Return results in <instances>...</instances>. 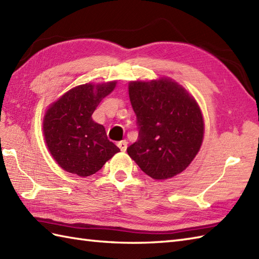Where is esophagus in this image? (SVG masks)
Listing matches in <instances>:
<instances>
[{"instance_id":"obj_1","label":"esophagus","mask_w":259,"mask_h":259,"mask_svg":"<svg viewBox=\"0 0 259 259\" xmlns=\"http://www.w3.org/2000/svg\"><path fill=\"white\" fill-rule=\"evenodd\" d=\"M118 147L120 148L121 151H125L126 147H128V142H126V140H121L118 142Z\"/></svg>"}]
</instances>
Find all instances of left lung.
Segmentation results:
<instances>
[{
    "instance_id": "left-lung-1",
    "label": "left lung",
    "mask_w": 259,
    "mask_h": 259,
    "mask_svg": "<svg viewBox=\"0 0 259 259\" xmlns=\"http://www.w3.org/2000/svg\"><path fill=\"white\" fill-rule=\"evenodd\" d=\"M129 97L139 135L126 148L128 155L153 179L183 172L203 138L202 114L195 99L167 78L130 82Z\"/></svg>"
}]
</instances>
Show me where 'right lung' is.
<instances>
[{
	"mask_svg": "<svg viewBox=\"0 0 259 259\" xmlns=\"http://www.w3.org/2000/svg\"><path fill=\"white\" fill-rule=\"evenodd\" d=\"M115 83L78 85L47 110L43 120L47 146L65 171L88 177L120 151L108 139L104 126L92 120V113L102 99L113 91Z\"/></svg>",
	"mask_w": 259,
	"mask_h": 259,
	"instance_id": "right-lung-1",
	"label": "right lung"
}]
</instances>
